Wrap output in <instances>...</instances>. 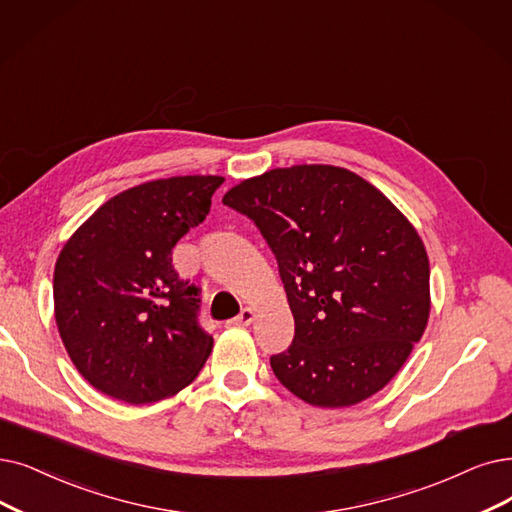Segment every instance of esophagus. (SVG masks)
<instances>
[{"label": "esophagus", "instance_id": "34e87169", "mask_svg": "<svg viewBox=\"0 0 512 512\" xmlns=\"http://www.w3.org/2000/svg\"><path fill=\"white\" fill-rule=\"evenodd\" d=\"M252 321H254V311L245 306V309H241V313L237 317H233L229 323L231 325H250Z\"/></svg>", "mask_w": 512, "mask_h": 512}]
</instances>
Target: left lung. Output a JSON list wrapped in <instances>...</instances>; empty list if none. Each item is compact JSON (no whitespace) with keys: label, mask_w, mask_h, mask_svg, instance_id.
<instances>
[{"label":"left lung","mask_w":512,"mask_h":512,"mask_svg":"<svg viewBox=\"0 0 512 512\" xmlns=\"http://www.w3.org/2000/svg\"><path fill=\"white\" fill-rule=\"evenodd\" d=\"M275 254L294 315L279 382L317 407L378 393L410 357L431 311L428 256L407 218L370 182L334 166L243 180L222 197Z\"/></svg>","instance_id":"obj_1"}]
</instances>
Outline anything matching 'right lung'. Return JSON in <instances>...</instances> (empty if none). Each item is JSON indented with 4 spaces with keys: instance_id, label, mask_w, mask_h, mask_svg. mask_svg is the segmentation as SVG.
<instances>
[{
    "instance_id": "add662e5",
    "label": "right lung",
    "mask_w": 512,
    "mask_h": 512,
    "mask_svg": "<svg viewBox=\"0 0 512 512\" xmlns=\"http://www.w3.org/2000/svg\"><path fill=\"white\" fill-rule=\"evenodd\" d=\"M220 176H174L100 206L54 269V315L65 349L94 388L132 405L166 399L212 353L199 323L201 288L180 279L172 248L206 220Z\"/></svg>"
}]
</instances>
